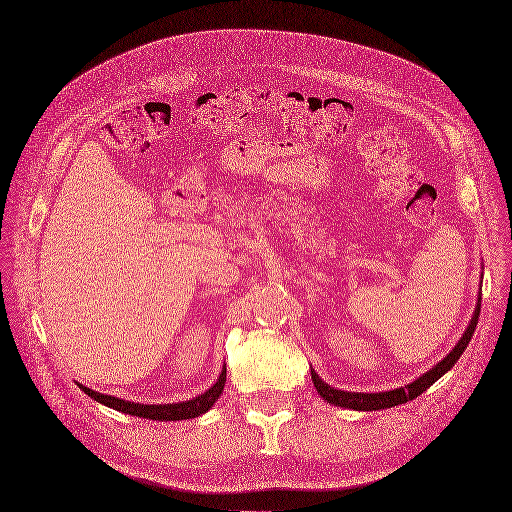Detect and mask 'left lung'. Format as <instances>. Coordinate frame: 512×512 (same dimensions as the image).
<instances>
[{"label": "left lung", "instance_id": "8db88e82", "mask_svg": "<svg viewBox=\"0 0 512 512\" xmlns=\"http://www.w3.org/2000/svg\"><path fill=\"white\" fill-rule=\"evenodd\" d=\"M481 278H483V274H481ZM479 312H481V293H479V299H477L475 314H472L466 331H464L462 337L458 339V344L453 346V350H451L445 358H441V361H439L437 365H434L432 369H428L426 373H422V375L418 377V380H413V382L407 384V386L394 388V390H386V392H348V390H339V388L329 386L327 382L320 380L318 373L312 369L310 373H312L314 388H316V392H318L320 396H323V401H327L329 405L346 407V409H354V411L388 409V407L403 405V403H407V401L418 399V396H420L424 390H428L434 382L439 380V377H443L453 365L458 363V358H460L462 352L466 350L472 333H475V329H477Z\"/></svg>", "mask_w": 512, "mask_h": 512}]
</instances>
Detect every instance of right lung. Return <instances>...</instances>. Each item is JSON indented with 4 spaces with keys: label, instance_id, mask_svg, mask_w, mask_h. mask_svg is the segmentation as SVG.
Returning <instances> with one entry per match:
<instances>
[{
    "label": "right lung",
    "instance_id": "right-lung-1",
    "mask_svg": "<svg viewBox=\"0 0 512 512\" xmlns=\"http://www.w3.org/2000/svg\"><path fill=\"white\" fill-rule=\"evenodd\" d=\"M82 392H86L90 399H94L97 403L111 407L116 411L128 413V415H137V418H145V420H156V422H179V420H192L198 418V415L206 413L215 405V401L223 394V386H225V365L217 377V382L208 388L206 392L194 396L189 401H181V403H170V405H143V403H132V401H124L118 399V396L111 394H101L97 390H90L82 384H78Z\"/></svg>",
    "mask_w": 512,
    "mask_h": 512
}]
</instances>
